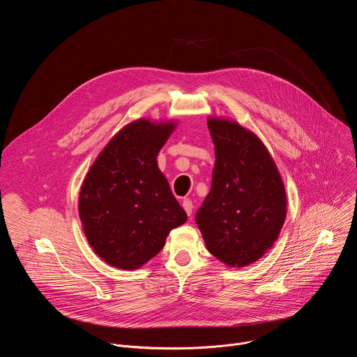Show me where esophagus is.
I'll return each mask as SVG.
<instances>
[{
    "label": "esophagus",
    "instance_id": "34e87169",
    "mask_svg": "<svg viewBox=\"0 0 357 357\" xmlns=\"http://www.w3.org/2000/svg\"><path fill=\"white\" fill-rule=\"evenodd\" d=\"M182 208L185 209L186 215H188V216H190V215H192V209H193L192 200H190V199H183V200H182Z\"/></svg>",
    "mask_w": 357,
    "mask_h": 357
}]
</instances>
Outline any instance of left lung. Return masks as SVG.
Masks as SVG:
<instances>
[{
    "label": "left lung",
    "mask_w": 357,
    "mask_h": 357,
    "mask_svg": "<svg viewBox=\"0 0 357 357\" xmlns=\"http://www.w3.org/2000/svg\"><path fill=\"white\" fill-rule=\"evenodd\" d=\"M216 162L196 223L213 256L229 267L261 259L278 238L287 195L263 141L227 119L208 120Z\"/></svg>",
    "instance_id": "8db88e82"
}]
</instances>
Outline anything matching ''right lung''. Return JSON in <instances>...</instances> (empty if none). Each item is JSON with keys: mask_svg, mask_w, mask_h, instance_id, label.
<instances>
[{"mask_svg": "<svg viewBox=\"0 0 357 357\" xmlns=\"http://www.w3.org/2000/svg\"><path fill=\"white\" fill-rule=\"evenodd\" d=\"M176 121L135 120L123 127L90 167L79 195L83 231L97 256L137 270L188 220L157 157Z\"/></svg>", "mask_w": 357, "mask_h": 357, "instance_id": "add662e5", "label": "right lung"}]
</instances>
